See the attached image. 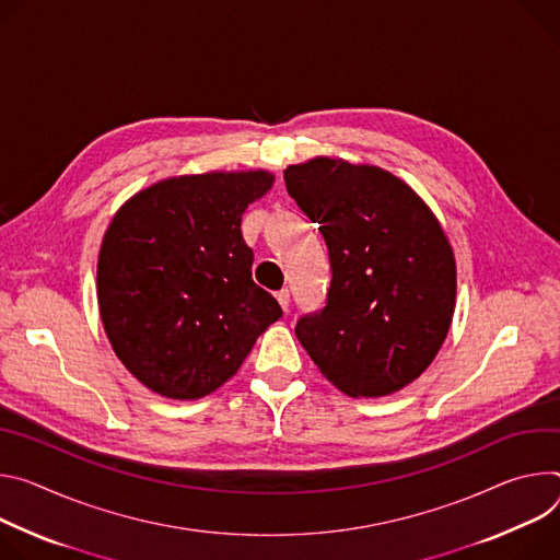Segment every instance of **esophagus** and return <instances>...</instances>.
Returning <instances> with one entry per match:
<instances>
[{
	"label": "esophagus",
	"mask_w": 560,
	"mask_h": 560,
	"mask_svg": "<svg viewBox=\"0 0 560 560\" xmlns=\"http://www.w3.org/2000/svg\"><path fill=\"white\" fill-rule=\"evenodd\" d=\"M276 300L280 302V306H282L284 312H287V308H289V300H291V293H289V289H280V291H276Z\"/></svg>",
	"instance_id": "esophagus-1"
}]
</instances>
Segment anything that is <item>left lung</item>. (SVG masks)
I'll list each match as a JSON object with an SVG mask.
<instances>
[{"label": "left lung", "mask_w": 560, "mask_h": 560, "mask_svg": "<svg viewBox=\"0 0 560 560\" xmlns=\"http://www.w3.org/2000/svg\"><path fill=\"white\" fill-rule=\"evenodd\" d=\"M287 194L318 224L331 267L320 312L295 336L345 394L378 398L436 358L456 304L452 246L409 186L376 166L316 158L287 166Z\"/></svg>", "instance_id": "obj_1"}]
</instances>
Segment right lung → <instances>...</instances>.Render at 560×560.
<instances>
[{"label": "right lung", "instance_id": "1", "mask_svg": "<svg viewBox=\"0 0 560 560\" xmlns=\"http://www.w3.org/2000/svg\"><path fill=\"white\" fill-rule=\"evenodd\" d=\"M267 171L182 175L124 205L102 242L97 302L113 351L151 392L194 400L224 385L282 316L252 280L244 209Z\"/></svg>", "mask_w": 560, "mask_h": 560}]
</instances>
